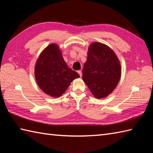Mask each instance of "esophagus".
<instances>
[{"label": "esophagus", "instance_id": "1", "mask_svg": "<svg viewBox=\"0 0 153 153\" xmlns=\"http://www.w3.org/2000/svg\"><path fill=\"white\" fill-rule=\"evenodd\" d=\"M77 73L79 74V75L80 76V77H82V70H79V71H77Z\"/></svg>", "mask_w": 153, "mask_h": 153}]
</instances>
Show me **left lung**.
<instances>
[{
	"label": "left lung",
	"instance_id": "1",
	"mask_svg": "<svg viewBox=\"0 0 153 153\" xmlns=\"http://www.w3.org/2000/svg\"><path fill=\"white\" fill-rule=\"evenodd\" d=\"M82 72L83 80L94 97L103 99L118 85L121 65L112 49L105 44L94 42L89 47Z\"/></svg>",
	"mask_w": 153,
	"mask_h": 153
}]
</instances>
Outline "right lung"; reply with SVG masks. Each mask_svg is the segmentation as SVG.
<instances>
[{
  "label": "right lung",
  "mask_w": 153,
  "mask_h": 153,
  "mask_svg": "<svg viewBox=\"0 0 153 153\" xmlns=\"http://www.w3.org/2000/svg\"><path fill=\"white\" fill-rule=\"evenodd\" d=\"M35 77L39 88L52 97H59L74 79L79 77L68 68L58 45L52 43L41 52L35 66Z\"/></svg>",
  "instance_id": "obj_1"
}]
</instances>
